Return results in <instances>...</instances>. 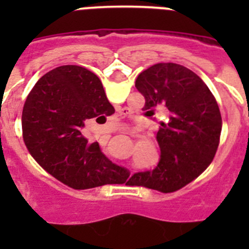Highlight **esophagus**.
Here are the masks:
<instances>
[{"mask_svg":"<svg viewBox=\"0 0 249 249\" xmlns=\"http://www.w3.org/2000/svg\"><path fill=\"white\" fill-rule=\"evenodd\" d=\"M120 113L121 114H124V116H127V114H128V109H126V108H122L120 111ZM120 132L121 133H128V128H127V127H120Z\"/></svg>","mask_w":249,"mask_h":249,"instance_id":"obj_1","label":"esophagus"}]
</instances>
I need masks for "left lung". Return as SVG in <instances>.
I'll return each instance as SVG.
<instances>
[{"label":"left lung","mask_w":249,"mask_h":249,"mask_svg":"<svg viewBox=\"0 0 249 249\" xmlns=\"http://www.w3.org/2000/svg\"><path fill=\"white\" fill-rule=\"evenodd\" d=\"M136 89L146 100L147 116L162 106L168 114L157 132V167L136 173L128 183L163 193L181 190L214 158L222 131L218 103L195 72L178 63L151 66L138 74Z\"/></svg>","instance_id":"1"}]
</instances>
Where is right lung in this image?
I'll list each match as a JSON object with an SVG mask.
<instances>
[{
  "label": "right lung",
  "instance_id": "obj_1",
  "mask_svg": "<svg viewBox=\"0 0 249 249\" xmlns=\"http://www.w3.org/2000/svg\"><path fill=\"white\" fill-rule=\"evenodd\" d=\"M114 113L101 80L81 66L66 65L43 74L26 98L22 136L46 172L74 190L124 183L127 169L112 163L97 142L82 135L91 118Z\"/></svg>",
  "mask_w": 249,
  "mask_h": 249
}]
</instances>
